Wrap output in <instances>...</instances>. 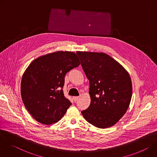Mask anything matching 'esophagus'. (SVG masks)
<instances>
[{
	"label": "esophagus",
	"mask_w": 157,
	"mask_h": 157,
	"mask_svg": "<svg viewBox=\"0 0 157 157\" xmlns=\"http://www.w3.org/2000/svg\"><path fill=\"white\" fill-rule=\"evenodd\" d=\"M79 98V96H76V97H73V100H74V101H75V102H77V101H78Z\"/></svg>",
	"instance_id": "esophagus-1"
}]
</instances>
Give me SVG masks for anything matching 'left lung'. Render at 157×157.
Instances as JSON below:
<instances>
[{
  "mask_svg": "<svg viewBox=\"0 0 157 157\" xmlns=\"http://www.w3.org/2000/svg\"><path fill=\"white\" fill-rule=\"evenodd\" d=\"M89 81L90 105L81 113L94 126L116 124L128 108L132 94L130 77L124 67L104 53L77 52Z\"/></svg>",
  "mask_w": 157,
  "mask_h": 157,
  "instance_id": "obj_1",
  "label": "left lung"
}]
</instances>
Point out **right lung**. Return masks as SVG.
Returning a JSON list of instances; mask_svg holds the SVG:
<instances>
[{"mask_svg":"<svg viewBox=\"0 0 157 157\" xmlns=\"http://www.w3.org/2000/svg\"><path fill=\"white\" fill-rule=\"evenodd\" d=\"M79 64L76 53L56 52L35 59L29 66L22 76L21 95L36 121L50 125L63 117L71 105L63 93L64 77Z\"/></svg>","mask_w":157,"mask_h":157,"instance_id":"1","label":"right lung"}]
</instances>
